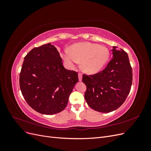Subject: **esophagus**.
<instances>
[{"label": "esophagus", "instance_id": "esophagus-1", "mask_svg": "<svg viewBox=\"0 0 151 151\" xmlns=\"http://www.w3.org/2000/svg\"><path fill=\"white\" fill-rule=\"evenodd\" d=\"M78 77H79V80L80 81H82V79H83V74H82L81 73H79Z\"/></svg>", "mask_w": 151, "mask_h": 151}]
</instances>
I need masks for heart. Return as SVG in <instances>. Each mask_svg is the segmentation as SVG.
Listing matches in <instances>:
<instances>
[{
  "mask_svg": "<svg viewBox=\"0 0 151 151\" xmlns=\"http://www.w3.org/2000/svg\"><path fill=\"white\" fill-rule=\"evenodd\" d=\"M63 58L70 67H74L82 62V68L87 74L97 73L106 65L109 52L107 48L91 43H77L71 47L70 51L65 50Z\"/></svg>",
  "mask_w": 151,
  "mask_h": 151,
  "instance_id": "heart-1",
  "label": "heart"
}]
</instances>
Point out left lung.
<instances>
[{"label": "left lung", "instance_id": "1", "mask_svg": "<svg viewBox=\"0 0 151 151\" xmlns=\"http://www.w3.org/2000/svg\"><path fill=\"white\" fill-rule=\"evenodd\" d=\"M113 58L103 70L93 75L83 74L86 86V101L94 110L109 113L125 102L132 84V68L128 54L114 47Z\"/></svg>", "mask_w": 151, "mask_h": 151}]
</instances>
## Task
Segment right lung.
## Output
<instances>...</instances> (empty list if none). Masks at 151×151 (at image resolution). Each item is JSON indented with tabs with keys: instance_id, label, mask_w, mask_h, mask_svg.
Wrapping results in <instances>:
<instances>
[{
	"instance_id": "1",
	"label": "right lung",
	"mask_w": 151,
	"mask_h": 151,
	"mask_svg": "<svg viewBox=\"0 0 151 151\" xmlns=\"http://www.w3.org/2000/svg\"><path fill=\"white\" fill-rule=\"evenodd\" d=\"M19 86L26 101L45 115L60 113L78 82V73L63 66L56 47L50 44L35 47L24 58Z\"/></svg>"
}]
</instances>
